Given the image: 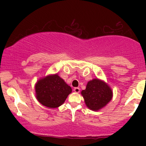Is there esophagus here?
I'll use <instances>...</instances> for the list:
<instances>
[{
  "mask_svg": "<svg viewBox=\"0 0 146 146\" xmlns=\"http://www.w3.org/2000/svg\"><path fill=\"white\" fill-rule=\"evenodd\" d=\"M73 90L75 92V93H80V88H78V87H76V88H74V89H73Z\"/></svg>",
  "mask_w": 146,
  "mask_h": 146,
  "instance_id": "34e87169",
  "label": "esophagus"
}]
</instances>
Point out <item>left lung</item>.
<instances>
[{"label":"left lung","instance_id":"1","mask_svg":"<svg viewBox=\"0 0 146 146\" xmlns=\"http://www.w3.org/2000/svg\"><path fill=\"white\" fill-rule=\"evenodd\" d=\"M81 94L86 106L93 111H98L104 107L113 98L110 87L98 78L88 82L86 89L82 90Z\"/></svg>","mask_w":146,"mask_h":146}]
</instances>
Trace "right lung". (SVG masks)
<instances>
[{
    "instance_id": "right-lung-1",
    "label": "right lung",
    "mask_w": 146,
    "mask_h": 146,
    "mask_svg": "<svg viewBox=\"0 0 146 146\" xmlns=\"http://www.w3.org/2000/svg\"><path fill=\"white\" fill-rule=\"evenodd\" d=\"M38 101L50 108H58L62 105L72 92L71 86L58 74L49 75L40 79L35 85Z\"/></svg>"
}]
</instances>
